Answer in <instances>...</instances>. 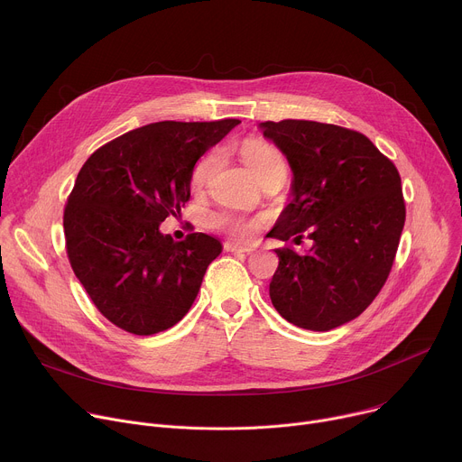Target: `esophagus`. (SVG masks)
Here are the masks:
<instances>
[{
    "label": "esophagus",
    "instance_id": "34e87169",
    "mask_svg": "<svg viewBox=\"0 0 462 462\" xmlns=\"http://www.w3.org/2000/svg\"><path fill=\"white\" fill-rule=\"evenodd\" d=\"M223 246H225L226 252H245V254H250L254 250V246H246V245H239V243H232V241H226Z\"/></svg>",
    "mask_w": 462,
    "mask_h": 462
}]
</instances>
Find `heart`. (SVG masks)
<instances>
[{"label": "heart", "instance_id": "obj_1", "mask_svg": "<svg viewBox=\"0 0 462 462\" xmlns=\"http://www.w3.org/2000/svg\"><path fill=\"white\" fill-rule=\"evenodd\" d=\"M239 153H241L243 162L248 166V170L254 173V177L257 180H261L263 177H267L269 173H273L276 170H285L283 155L271 143L259 141V139H248L241 144ZM216 166H217L216 152H210L197 161V164L191 170V177H189L191 188L193 189L203 188L208 182V179L212 177ZM208 223L212 228L226 232L237 239H250L259 226L257 217H248V216L236 214V212H216L210 216Z\"/></svg>", "mask_w": 462, "mask_h": 462}]
</instances>
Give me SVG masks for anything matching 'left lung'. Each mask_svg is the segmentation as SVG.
Returning <instances> with one entry per match:
<instances>
[{
	"label": "left lung",
	"instance_id": "8db88e82",
	"mask_svg": "<svg viewBox=\"0 0 462 462\" xmlns=\"http://www.w3.org/2000/svg\"><path fill=\"white\" fill-rule=\"evenodd\" d=\"M259 127L294 173L267 237L312 239L307 254L276 248L273 305L301 328L331 331L360 316L391 273L406 221L399 170L355 129L292 118Z\"/></svg>",
	"mask_w": 462,
	"mask_h": 462
}]
</instances>
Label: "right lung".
Listing matches in <instances>:
<instances>
[{
    "label": "right lung",
    "mask_w": 462,
    "mask_h": 462,
    "mask_svg": "<svg viewBox=\"0 0 462 462\" xmlns=\"http://www.w3.org/2000/svg\"><path fill=\"white\" fill-rule=\"evenodd\" d=\"M241 120L148 124L84 162L63 210L65 248L95 307L122 331L150 337L189 310L221 243L182 241L161 223L189 201L195 162Z\"/></svg>",
    "instance_id": "1"
}]
</instances>
